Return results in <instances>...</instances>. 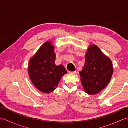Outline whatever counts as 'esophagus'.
<instances>
[{"instance_id":"obj_1","label":"esophagus","mask_w":128,"mask_h":128,"mask_svg":"<svg viewBox=\"0 0 128 128\" xmlns=\"http://www.w3.org/2000/svg\"><path fill=\"white\" fill-rule=\"evenodd\" d=\"M70 74H75L76 73V71H74V72H69Z\"/></svg>"}]
</instances>
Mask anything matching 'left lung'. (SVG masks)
Masks as SVG:
<instances>
[{"label": "left lung", "mask_w": 128, "mask_h": 128, "mask_svg": "<svg viewBox=\"0 0 128 128\" xmlns=\"http://www.w3.org/2000/svg\"><path fill=\"white\" fill-rule=\"evenodd\" d=\"M113 71L111 60L97 46L91 45L86 53L84 66L80 72L84 90L89 94L98 93L109 83Z\"/></svg>", "instance_id": "1"}]
</instances>
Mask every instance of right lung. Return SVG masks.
<instances>
[{
    "instance_id": "add662e5",
    "label": "right lung",
    "mask_w": 128,
    "mask_h": 128,
    "mask_svg": "<svg viewBox=\"0 0 128 128\" xmlns=\"http://www.w3.org/2000/svg\"><path fill=\"white\" fill-rule=\"evenodd\" d=\"M55 60L54 47L50 41L43 43L30 60V78L34 86L44 93L53 91L62 75L67 73L62 65L56 66Z\"/></svg>"
}]
</instances>
